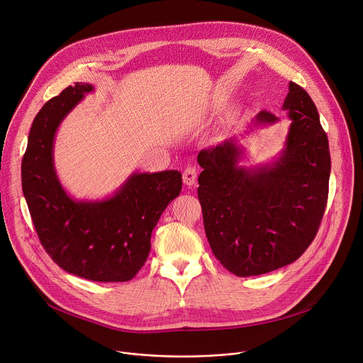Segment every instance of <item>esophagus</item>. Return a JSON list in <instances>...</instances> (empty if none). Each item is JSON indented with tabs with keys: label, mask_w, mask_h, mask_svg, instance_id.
I'll return each instance as SVG.
<instances>
[{
	"label": "esophagus",
	"mask_w": 363,
	"mask_h": 363,
	"mask_svg": "<svg viewBox=\"0 0 363 363\" xmlns=\"http://www.w3.org/2000/svg\"><path fill=\"white\" fill-rule=\"evenodd\" d=\"M182 179H184V184H185V185L192 186V185L196 182V169L192 168V167H188V168L184 171Z\"/></svg>",
	"instance_id": "esophagus-1"
}]
</instances>
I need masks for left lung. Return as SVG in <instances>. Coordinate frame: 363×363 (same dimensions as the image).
Returning a JSON list of instances; mask_svg holds the SVG:
<instances>
[{
  "label": "left lung",
  "instance_id": "8db88e82",
  "mask_svg": "<svg viewBox=\"0 0 363 363\" xmlns=\"http://www.w3.org/2000/svg\"><path fill=\"white\" fill-rule=\"evenodd\" d=\"M281 109L290 126L272 162L241 167L245 147L240 138L198 153L205 234L217 260L238 277L296 262L316 237L326 208L330 152L316 105L290 82ZM279 121L267 111L258 112L245 135Z\"/></svg>",
  "mask_w": 363,
  "mask_h": 363
}]
</instances>
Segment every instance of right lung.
<instances>
[{"mask_svg":"<svg viewBox=\"0 0 363 363\" xmlns=\"http://www.w3.org/2000/svg\"><path fill=\"white\" fill-rule=\"evenodd\" d=\"M91 91L89 83L69 86L37 113L21 164L23 194L38 238L59 267L91 281H129L145 264L152 230L179 195L182 175L133 172L106 198H73L56 172L55 139Z\"/></svg>","mask_w":363,"mask_h":363,"instance_id":"right-lung-1","label":"right lung"}]
</instances>
